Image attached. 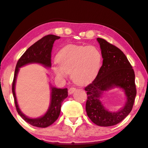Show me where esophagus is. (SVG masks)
Here are the masks:
<instances>
[{
  "label": "esophagus",
  "mask_w": 148,
  "mask_h": 148,
  "mask_svg": "<svg viewBox=\"0 0 148 148\" xmlns=\"http://www.w3.org/2000/svg\"><path fill=\"white\" fill-rule=\"evenodd\" d=\"M76 89L74 87H72V88H70V89L68 90V94H72L74 93V92L76 91Z\"/></svg>",
  "instance_id": "obj_1"
}]
</instances>
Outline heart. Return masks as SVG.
<instances>
[{
    "label": "heart",
    "mask_w": 148,
    "mask_h": 148,
    "mask_svg": "<svg viewBox=\"0 0 148 148\" xmlns=\"http://www.w3.org/2000/svg\"><path fill=\"white\" fill-rule=\"evenodd\" d=\"M58 64L52 68L57 76L66 78L71 74L75 83L84 85L96 78L102 61L100 50L93 46L68 45L58 53Z\"/></svg>",
    "instance_id": "obj_1"
}]
</instances>
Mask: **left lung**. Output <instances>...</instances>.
I'll return each mask as SVG.
<instances>
[{
  "mask_svg": "<svg viewBox=\"0 0 148 148\" xmlns=\"http://www.w3.org/2000/svg\"><path fill=\"white\" fill-rule=\"evenodd\" d=\"M100 46L103 64L96 78L85 88L87 91L86 111L89 118L100 126H112L120 123L132 111L136 96L135 74L123 52L112 44L97 38ZM114 87L125 92L127 101L117 112H110L103 105V92Z\"/></svg>",
  "mask_w": 148,
  "mask_h": 148,
  "instance_id": "8db88e82",
  "label": "left lung"
}]
</instances>
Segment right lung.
Returning <instances> with one entry per match:
<instances>
[{
	"label": "right lung",
	"mask_w": 148,
	"mask_h": 148,
	"mask_svg": "<svg viewBox=\"0 0 148 148\" xmlns=\"http://www.w3.org/2000/svg\"><path fill=\"white\" fill-rule=\"evenodd\" d=\"M60 36H55L53 34H49L44 36L32 45L26 50L18 61L16 68H15L14 79H13L12 91L14 96L15 106L17 112L24 120L29 124L38 127H46L52 125L59 117L60 113L61 105L63 100L68 96L67 88H57L52 86L51 89V98L50 103L47 112L42 116L36 118H30L25 116L21 110H20L18 104L16 93H15V85L19 68L29 64H40L45 68L51 67V52L53 44L56 40L60 38Z\"/></svg>",
	"instance_id": "add662e5"
}]
</instances>
